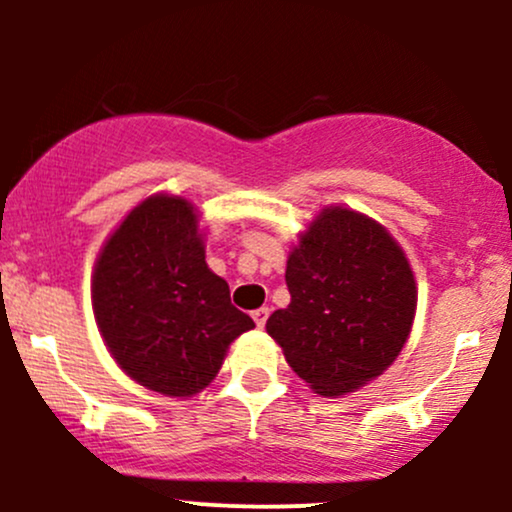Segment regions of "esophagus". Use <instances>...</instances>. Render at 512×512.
<instances>
[{
  "label": "esophagus",
  "instance_id": "34e87169",
  "mask_svg": "<svg viewBox=\"0 0 512 512\" xmlns=\"http://www.w3.org/2000/svg\"><path fill=\"white\" fill-rule=\"evenodd\" d=\"M267 317H269V308H257L255 313H252V320H255V325L260 327V330L267 325Z\"/></svg>",
  "mask_w": 512,
  "mask_h": 512
}]
</instances>
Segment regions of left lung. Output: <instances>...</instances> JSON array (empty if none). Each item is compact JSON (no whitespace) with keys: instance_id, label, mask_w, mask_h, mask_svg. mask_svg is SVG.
<instances>
[{"instance_id":"8db88e82","label":"left lung","mask_w":512,"mask_h":512,"mask_svg":"<svg viewBox=\"0 0 512 512\" xmlns=\"http://www.w3.org/2000/svg\"><path fill=\"white\" fill-rule=\"evenodd\" d=\"M286 286L291 303L274 310L267 334L317 395L356 392L407 344L414 272L390 231L361 211L322 207L289 252Z\"/></svg>"}]
</instances>
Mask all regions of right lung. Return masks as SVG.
<instances>
[{
  "mask_svg": "<svg viewBox=\"0 0 512 512\" xmlns=\"http://www.w3.org/2000/svg\"><path fill=\"white\" fill-rule=\"evenodd\" d=\"M204 228L190 199L156 192L98 252L91 305L105 349L146 390L187 399L216 378L250 315L204 260Z\"/></svg>",
  "mask_w": 512,
  "mask_h": 512,
  "instance_id": "obj_1",
  "label": "right lung"
}]
</instances>
